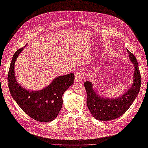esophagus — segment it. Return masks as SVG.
<instances>
[{"label":"esophagus","mask_w":148,"mask_h":148,"mask_svg":"<svg viewBox=\"0 0 148 148\" xmlns=\"http://www.w3.org/2000/svg\"><path fill=\"white\" fill-rule=\"evenodd\" d=\"M85 72L83 71H78L75 75V82L77 83H80L83 78L85 77Z\"/></svg>","instance_id":"esophagus-1"}]
</instances>
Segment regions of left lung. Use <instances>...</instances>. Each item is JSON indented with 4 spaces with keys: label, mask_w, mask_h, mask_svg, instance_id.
Instances as JSON below:
<instances>
[{
    "label": "left lung",
    "mask_w": 148,
    "mask_h": 148,
    "mask_svg": "<svg viewBox=\"0 0 148 148\" xmlns=\"http://www.w3.org/2000/svg\"><path fill=\"white\" fill-rule=\"evenodd\" d=\"M129 58L134 66L133 83L130 89L117 99L103 98L97 94L93 84L86 81L84 86L86 92V104L92 116L97 120L109 121L122 116L131 107L138 96L141 85V77L136 58L127 49Z\"/></svg>",
    "instance_id": "1"
}]
</instances>
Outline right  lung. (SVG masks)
Listing matches in <instances>:
<instances>
[{"label":"right lung","mask_w":148,"mask_h":148,"mask_svg":"<svg viewBox=\"0 0 148 148\" xmlns=\"http://www.w3.org/2000/svg\"><path fill=\"white\" fill-rule=\"evenodd\" d=\"M23 48L14 53L8 73V86L12 98L22 110L34 120L42 122L53 121L63 105L62 96L74 82L75 75L70 73L55 78L51 84L39 91L27 90L18 84L14 64Z\"/></svg>","instance_id":"obj_1"}]
</instances>
